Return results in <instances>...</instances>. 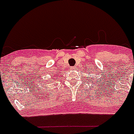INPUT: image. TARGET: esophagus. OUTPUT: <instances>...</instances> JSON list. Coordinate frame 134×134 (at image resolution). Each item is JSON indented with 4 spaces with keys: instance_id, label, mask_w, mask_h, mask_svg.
Segmentation results:
<instances>
[{
    "instance_id": "esophagus-1",
    "label": "esophagus",
    "mask_w": 134,
    "mask_h": 134,
    "mask_svg": "<svg viewBox=\"0 0 134 134\" xmlns=\"http://www.w3.org/2000/svg\"><path fill=\"white\" fill-rule=\"evenodd\" d=\"M75 67H71V70H74Z\"/></svg>"
}]
</instances>
